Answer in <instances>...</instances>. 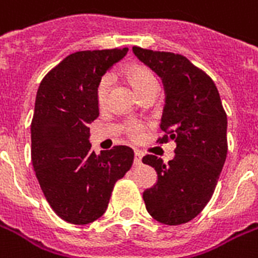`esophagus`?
Segmentation results:
<instances>
[{"label": "esophagus", "instance_id": "1", "mask_svg": "<svg viewBox=\"0 0 258 258\" xmlns=\"http://www.w3.org/2000/svg\"><path fill=\"white\" fill-rule=\"evenodd\" d=\"M142 158H143V152L139 150L135 151V159H134V164L140 165L142 164Z\"/></svg>", "mask_w": 258, "mask_h": 258}]
</instances>
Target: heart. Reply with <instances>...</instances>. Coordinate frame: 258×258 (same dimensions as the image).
Wrapping results in <instances>:
<instances>
[{"mask_svg": "<svg viewBox=\"0 0 258 258\" xmlns=\"http://www.w3.org/2000/svg\"><path fill=\"white\" fill-rule=\"evenodd\" d=\"M123 75L140 98H143L150 93L158 91V79L154 73L143 64H130L124 69ZM108 89H110V78L103 77L96 87V103L100 108L104 107V104L107 102ZM124 131L131 139H139L143 127L139 123L130 122L124 125Z\"/></svg>", "mask_w": 258, "mask_h": 258, "instance_id": "b5f03b06", "label": "heart"}]
</instances>
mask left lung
<instances>
[{"label": "left lung", "instance_id": "8db88e82", "mask_svg": "<svg viewBox=\"0 0 258 258\" xmlns=\"http://www.w3.org/2000/svg\"><path fill=\"white\" fill-rule=\"evenodd\" d=\"M133 51L162 78L165 90L159 143L176 142L175 158L164 164L155 155L158 183L143 192L148 213L165 225L188 223L212 198L227 159V114L215 82L184 55L134 46Z\"/></svg>", "mask_w": 258, "mask_h": 258}]
</instances>
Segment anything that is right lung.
<instances>
[{
    "mask_svg": "<svg viewBox=\"0 0 258 258\" xmlns=\"http://www.w3.org/2000/svg\"><path fill=\"white\" fill-rule=\"evenodd\" d=\"M128 49L86 50L64 58L45 75L31 120V162L54 212L77 225L99 219L115 183L134 162L133 148L115 146L96 155L89 124L99 116L96 87Z\"/></svg>",
    "mask_w": 258,
    "mask_h": 258,
    "instance_id": "right-lung-1",
    "label": "right lung"
}]
</instances>
